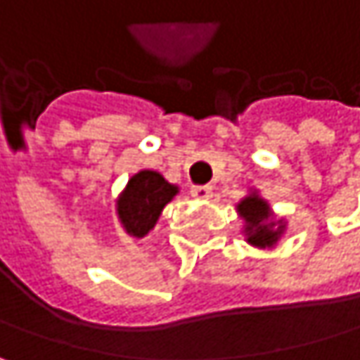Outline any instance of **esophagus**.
Returning a JSON list of instances; mask_svg holds the SVG:
<instances>
[{
  "label": "esophagus",
  "mask_w": 360,
  "mask_h": 360,
  "mask_svg": "<svg viewBox=\"0 0 360 360\" xmlns=\"http://www.w3.org/2000/svg\"><path fill=\"white\" fill-rule=\"evenodd\" d=\"M191 195H193L195 199H210V197H212V186H207V184L193 186V188H191Z\"/></svg>",
  "instance_id": "obj_1"
}]
</instances>
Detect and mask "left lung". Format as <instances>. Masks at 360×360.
Listing matches in <instances>:
<instances>
[{
	"label": "left lung",
	"instance_id": "8db88e82",
	"mask_svg": "<svg viewBox=\"0 0 360 360\" xmlns=\"http://www.w3.org/2000/svg\"><path fill=\"white\" fill-rule=\"evenodd\" d=\"M238 214L244 218L246 242L257 248H271L286 229L284 220L274 218L269 203L263 197H259L257 191L246 195L238 203Z\"/></svg>",
	"mask_w": 360,
	"mask_h": 360
}]
</instances>
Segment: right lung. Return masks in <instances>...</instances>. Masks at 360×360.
I'll return each instance as SVG.
<instances>
[{
	"instance_id": "add662e5",
	"label": "right lung",
	"mask_w": 360,
	"mask_h": 360,
	"mask_svg": "<svg viewBox=\"0 0 360 360\" xmlns=\"http://www.w3.org/2000/svg\"><path fill=\"white\" fill-rule=\"evenodd\" d=\"M176 195L178 186L169 184L159 172L142 169L131 176L116 199V214L122 229L133 238H144Z\"/></svg>"
}]
</instances>
